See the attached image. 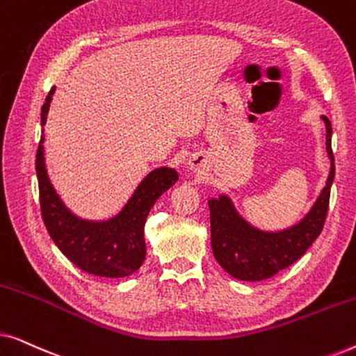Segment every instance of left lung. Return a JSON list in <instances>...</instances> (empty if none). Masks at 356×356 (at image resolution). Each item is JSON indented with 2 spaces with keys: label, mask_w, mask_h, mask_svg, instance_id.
Wrapping results in <instances>:
<instances>
[{
  "label": "left lung",
  "mask_w": 356,
  "mask_h": 356,
  "mask_svg": "<svg viewBox=\"0 0 356 356\" xmlns=\"http://www.w3.org/2000/svg\"><path fill=\"white\" fill-rule=\"evenodd\" d=\"M325 149L330 159V172L325 186L311 211L296 223L280 232H262L252 227L236 212L232 199L222 194L209 201L211 209V243L218 264L238 280L257 282L269 279L277 272L298 261L323 232L329 209L330 186L335 165L332 154V126L327 116Z\"/></svg>",
  "instance_id": "left-lung-1"
}]
</instances>
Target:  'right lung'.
Listing matches in <instances>:
<instances>
[{
	"instance_id": "1",
	"label": "right lung",
	"mask_w": 356,
	"mask_h": 356,
	"mask_svg": "<svg viewBox=\"0 0 356 356\" xmlns=\"http://www.w3.org/2000/svg\"><path fill=\"white\" fill-rule=\"evenodd\" d=\"M53 94L55 87L48 92L42 106V126L47 123ZM43 140L45 138L42 134L35 170L43 223L51 240L72 264L87 274L110 279L134 274L145 259V218L155 201L177 183L178 173L167 167L152 170L136 188L118 216L102 222L84 220L63 204L50 183L43 157Z\"/></svg>"
}]
</instances>
